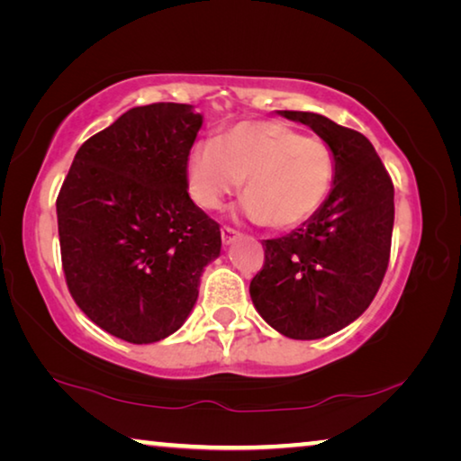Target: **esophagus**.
<instances>
[{"mask_svg":"<svg viewBox=\"0 0 461 461\" xmlns=\"http://www.w3.org/2000/svg\"><path fill=\"white\" fill-rule=\"evenodd\" d=\"M238 238H240V231H236L233 228H221V240H223L225 246L233 244V241H236Z\"/></svg>","mask_w":461,"mask_h":461,"instance_id":"obj_1","label":"esophagus"}]
</instances>
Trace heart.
<instances>
[{"mask_svg": "<svg viewBox=\"0 0 461 461\" xmlns=\"http://www.w3.org/2000/svg\"><path fill=\"white\" fill-rule=\"evenodd\" d=\"M186 189L201 209L215 212L244 178L240 212L276 230L305 223L323 205L335 176L325 140L303 136L283 122H240L215 140L194 144L185 162Z\"/></svg>", "mask_w": 461, "mask_h": 461, "instance_id": "b5f03b06", "label": "heart"}]
</instances>
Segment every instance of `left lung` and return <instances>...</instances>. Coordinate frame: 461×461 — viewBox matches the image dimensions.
Listing matches in <instances>:
<instances>
[{
	"label": "left lung",
	"mask_w": 461,
	"mask_h": 461,
	"mask_svg": "<svg viewBox=\"0 0 461 461\" xmlns=\"http://www.w3.org/2000/svg\"><path fill=\"white\" fill-rule=\"evenodd\" d=\"M331 146L333 186L323 205L283 238L264 240L249 296L264 321L291 339H319L356 321L384 278L394 186L370 140L311 112H278Z\"/></svg>",
	"instance_id": "8db88e82"
}]
</instances>
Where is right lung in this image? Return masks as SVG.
<instances>
[{
	"instance_id": "obj_1",
	"label": "right lung",
	"mask_w": 461,
	"mask_h": 461,
	"mask_svg": "<svg viewBox=\"0 0 461 461\" xmlns=\"http://www.w3.org/2000/svg\"><path fill=\"white\" fill-rule=\"evenodd\" d=\"M203 126L186 104L131 107L75 154L57 199L60 258L79 309L130 343L181 327L221 231L186 191Z\"/></svg>"
}]
</instances>
